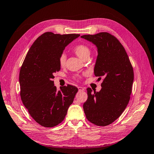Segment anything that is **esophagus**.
Listing matches in <instances>:
<instances>
[{
  "instance_id": "1",
  "label": "esophagus",
  "mask_w": 154,
  "mask_h": 154,
  "mask_svg": "<svg viewBox=\"0 0 154 154\" xmlns=\"http://www.w3.org/2000/svg\"><path fill=\"white\" fill-rule=\"evenodd\" d=\"M78 90L79 91H83L85 90V88L83 87H78Z\"/></svg>"
}]
</instances>
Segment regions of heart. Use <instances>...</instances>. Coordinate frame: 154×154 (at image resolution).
<instances>
[{
	"mask_svg": "<svg viewBox=\"0 0 154 154\" xmlns=\"http://www.w3.org/2000/svg\"><path fill=\"white\" fill-rule=\"evenodd\" d=\"M73 51L78 57H79L82 60H84L87 57H89L91 51L89 48L85 44H79L73 48ZM66 61V55L64 54H61L59 58V63L60 66H63Z\"/></svg>",
	"mask_w": 154,
	"mask_h": 154,
	"instance_id": "1",
	"label": "heart"
}]
</instances>
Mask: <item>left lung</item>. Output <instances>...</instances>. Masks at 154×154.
Returning a JSON list of instances; mask_svg holds the SVG:
<instances>
[{"label": "left lung", "instance_id": "left-lung-1", "mask_svg": "<svg viewBox=\"0 0 154 154\" xmlns=\"http://www.w3.org/2000/svg\"><path fill=\"white\" fill-rule=\"evenodd\" d=\"M96 45L98 55L94 73L104 77L99 92L87 88L83 104L87 120L105 126L115 121L125 110L130 99L134 71L125 49L119 40L107 32L81 36Z\"/></svg>", "mask_w": 154, "mask_h": 154}]
</instances>
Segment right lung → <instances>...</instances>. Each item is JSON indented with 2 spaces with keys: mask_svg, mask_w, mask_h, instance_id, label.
I'll return each instance as SVG.
<instances>
[{
  "mask_svg": "<svg viewBox=\"0 0 154 154\" xmlns=\"http://www.w3.org/2000/svg\"><path fill=\"white\" fill-rule=\"evenodd\" d=\"M79 35L45 32L34 42L23 62L19 75L21 100L42 126L61 123L77 93V88L70 85L57 91L52 79L60 70L59 58L65 47Z\"/></svg>",
  "mask_w": 154,
  "mask_h": 154,
  "instance_id": "right-lung-1",
  "label": "right lung"
}]
</instances>
